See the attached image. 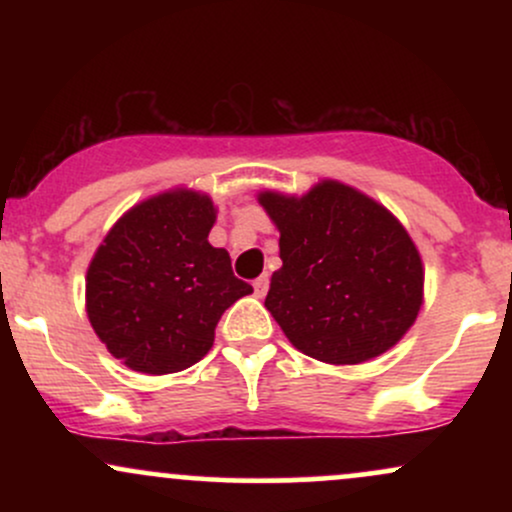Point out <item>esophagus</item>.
Here are the masks:
<instances>
[{
	"label": "esophagus",
	"instance_id": "esophagus-1",
	"mask_svg": "<svg viewBox=\"0 0 512 512\" xmlns=\"http://www.w3.org/2000/svg\"><path fill=\"white\" fill-rule=\"evenodd\" d=\"M252 286H255L257 296H264V293H267V289H269V276H267V274L257 276V279L252 281Z\"/></svg>",
	"mask_w": 512,
	"mask_h": 512
}]
</instances>
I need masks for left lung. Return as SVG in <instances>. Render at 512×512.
Returning a JSON list of instances; mask_svg holds the SVG:
<instances>
[{
    "mask_svg": "<svg viewBox=\"0 0 512 512\" xmlns=\"http://www.w3.org/2000/svg\"><path fill=\"white\" fill-rule=\"evenodd\" d=\"M257 199L281 233L264 305L289 342L334 366L392 349L424 303V264L402 223L337 180Z\"/></svg>",
    "mask_w": 512,
    "mask_h": 512,
    "instance_id": "8db88e82",
    "label": "left lung"
}]
</instances>
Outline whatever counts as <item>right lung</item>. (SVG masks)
<instances>
[{
  "mask_svg": "<svg viewBox=\"0 0 512 512\" xmlns=\"http://www.w3.org/2000/svg\"><path fill=\"white\" fill-rule=\"evenodd\" d=\"M214 202L170 190L110 228L86 272L93 332L127 368L178 373L209 354L223 310L252 293L231 257L209 243Z\"/></svg>",
  "mask_w": 512,
  "mask_h": 512,
  "instance_id": "add662e5",
  "label": "right lung"
}]
</instances>
